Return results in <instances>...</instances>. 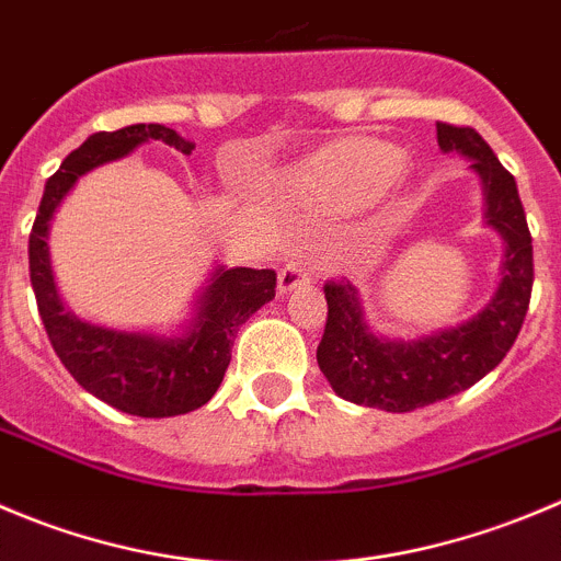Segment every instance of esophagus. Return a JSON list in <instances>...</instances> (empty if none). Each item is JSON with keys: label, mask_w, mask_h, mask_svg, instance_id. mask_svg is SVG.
Instances as JSON below:
<instances>
[{"label": "esophagus", "mask_w": 561, "mask_h": 561, "mask_svg": "<svg viewBox=\"0 0 561 561\" xmlns=\"http://www.w3.org/2000/svg\"><path fill=\"white\" fill-rule=\"evenodd\" d=\"M306 284H311V266H308V261L291 259L289 264H284L280 277H277V289L286 295V291L300 289V286H306Z\"/></svg>", "instance_id": "obj_1"}]
</instances>
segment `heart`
Wrapping results in <instances>:
<instances>
[{
  "label": "heart",
  "instance_id": "1",
  "mask_svg": "<svg viewBox=\"0 0 561 561\" xmlns=\"http://www.w3.org/2000/svg\"><path fill=\"white\" fill-rule=\"evenodd\" d=\"M402 170L399 148L377 140H346L313 157L300 170V181L324 204L355 209L388 192Z\"/></svg>",
  "mask_w": 561,
  "mask_h": 561
}]
</instances>
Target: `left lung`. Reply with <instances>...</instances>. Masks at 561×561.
<instances>
[{"instance_id": "left-lung-1", "label": "left lung", "mask_w": 561, "mask_h": 561, "mask_svg": "<svg viewBox=\"0 0 561 561\" xmlns=\"http://www.w3.org/2000/svg\"><path fill=\"white\" fill-rule=\"evenodd\" d=\"M444 151H460L482 175L488 226L504 237V277L482 313L460 328L419 341H386L366 330L357 291L346 277L324 284L328 322L317 346L319 369L341 399L364 408L410 413L466 391L506 357L524 328L535 284V255L515 175L471 126L437 124Z\"/></svg>"}]
</instances>
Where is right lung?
<instances>
[{"mask_svg":"<svg viewBox=\"0 0 561 561\" xmlns=\"http://www.w3.org/2000/svg\"><path fill=\"white\" fill-rule=\"evenodd\" d=\"M146 140H162L181 153L192 142L159 124H135L117 131H99L62 159L46 181L41 209L30 233V280L37 313L51 346L73 380L101 402L142 419H168L204 408L226 377L237 330L275 297V270H217L197 308L195 328L184 339H157L117 333L79 322L57 297L49 266V220L77 179L99 164L121 159Z\"/></svg>","mask_w":561,"mask_h":561,"instance_id":"right-lung-1","label":"right lung"}]
</instances>
